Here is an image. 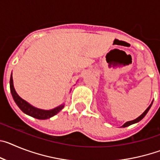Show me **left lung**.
I'll list each match as a JSON object with an SVG mask.
<instances>
[{"instance_id":"8db88e82","label":"left lung","mask_w":160,"mask_h":160,"mask_svg":"<svg viewBox=\"0 0 160 160\" xmlns=\"http://www.w3.org/2000/svg\"><path fill=\"white\" fill-rule=\"evenodd\" d=\"M152 103H153V101L152 102V103H151V104H150V106H149V107H148V108L146 109V111H144V112L142 113V114H141L140 116H138V118H135V119H134V120H131V121H128V122H125V123H124L123 125H122V127H121V128H127V127H128V126H130V125H132V124H134V123H137V122H139V121H140V120H142V118H143L144 117H145V115H146V114H148V111H149L150 108H151V107H152Z\"/></svg>"}]
</instances>
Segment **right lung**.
Returning <instances> with one entry per match:
<instances>
[{
    "label": "right lung",
    "mask_w": 160,
    "mask_h": 160,
    "mask_svg": "<svg viewBox=\"0 0 160 160\" xmlns=\"http://www.w3.org/2000/svg\"><path fill=\"white\" fill-rule=\"evenodd\" d=\"M9 86H10V91L12 94V98H13L14 102H16L18 107H19L25 114H28L29 116L33 117L38 119H47V118H51V117L54 116L55 114H57L59 111H61L65 107V104H61L58 107H55V108L51 109V110H42V109L37 108V107H33L24 100L23 98L20 97L16 92V90L14 89L13 86V80H12V76L11 73L10 76V81H9Z\"/></svg>",
    "instance_id": "add662e5"
}]
</instances>
